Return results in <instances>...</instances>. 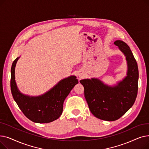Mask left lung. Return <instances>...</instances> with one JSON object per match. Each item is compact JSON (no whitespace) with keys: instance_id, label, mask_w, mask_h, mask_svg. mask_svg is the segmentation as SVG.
I'll return each instance as SVG.
<instances>
[{"instance_id":"8db88e82","label":"left lung","mask_w":149,"mask_h":149,"mask_svg":"<svg viewBox=\"0 0 149 149\" xmlns=\"http://www.w3.org/2000/svg\"><path fill=\"white\" fill-rule=\"evenodd\" d=\"M114 45L126 57L127 76L114 86L93 78L80 81L91 113L97 118L108 121L119 119L129 110L135 103L138 89V65L129 46L121 40H116Z\"/></svg>"}]
</instances>
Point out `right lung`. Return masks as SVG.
I'll return each mask as SVG.
<instances>
[{"instance_id": "add662e5", "label": "right lung", "mask_w": 149, "mask_h": 149, "mask_svg": "<svg viewBox=\"0 0 149 149\" xmlns=\"http://www.w3.org/2000/svg\"><path fill=\"white\" fill-rule=\"evenodd\" d=\"M17 57L13 61L11 70V90L14 101L27 118L34 123H48L58 119L63 112V106L70 91L79 83L75 76L61 80L50 91L38 97L22 93L15 80V67Z\"/></svg>"}]
</instances>
